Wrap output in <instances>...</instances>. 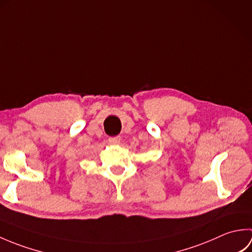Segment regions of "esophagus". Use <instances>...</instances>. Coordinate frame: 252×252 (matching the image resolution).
Returning <instances> with one entry per match:
<instances>
[{"label":"esophagus","instance_id":"1","mask_svg":"<svg viewBox=\"0 0 252 252\" xmlns=\"http://www.w3.org/2000/svg\"><path fill=\"white\" fill-rule=\"evenodd\" d=\"M108 142H109V144H111V145H118V144H120V142H121V137H119V136L110 137Z\"/></svg>","mask_w":252,"mask_h":252}]
</instances>
